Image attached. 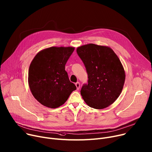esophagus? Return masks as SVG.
Returning <instances> with one entry per match:
<instances>
[{"label":"esophagus","mask_w":152,"mask_h":152,"mask_svg":"<svg viewBox=\"0 0 152 152\" xmlns=\"http://www.w3.org/2000/svg\"><path fill=\"white\" fill-rule=\"evenodd\" d=\"M75 86H76V87H77V89L78 90V89H80V83H79V82H77V83H75Z\"/></svg>","instance_id":"1"}]
</instances>
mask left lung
Listing matches in <instances>:
<instances>
[{
  "label": "left lung",
  "instance_id": "obj_1",
  "mask_svg": "<svg viewBox=\"0 0 152 152\" xmlns=\"http://www.w3.org/2000/svg\"><path fill=\"white\" fill-rule=\"evenodd\" d=\"M88 75L80 94L88 105L103 109L113 104L122 92L125 80L124 67L109 47L89 44L77 49Z\"/></svg>",
  "mask_w": 152,
  "mask_h": 152
}]
</instances>
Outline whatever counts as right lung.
<instances>
[{"instance_id":"obj_1","label":"right lung","mask_w":152,"mask_h":152,"mask_svg":"<svg viewBox=\"0 0 152 152\" xmlns=\"http://www.w3.org/2000/svg\"><path fill=\"white\" fill-rule=\"evenodd\" d=\"M74 49L72 47H51L34 57L28 70V85L33 97L42 105L59 107L77 89L65 71Z\"/></svg>"}]
</instances>
